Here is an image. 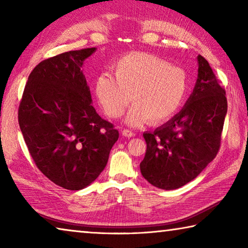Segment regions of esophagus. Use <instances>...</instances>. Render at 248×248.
<instances>
[{
    "mask_svg": "<svg viewBox=\"0 0 248 248\" xmlns=\"http://www.w3.org/2000/svg\"><path fill=\"white\" fill-rule=\"evenodd\" d=\"M134 134H136V133L131 131V130H129V129H124L123 130V136L127 137V138H131V137L134 136Z\"/></svg>",
    "mask_w": 248,
    "mask_h": 248,
    "instance_id": "34e87169",
    "label": "esophagus"
}]
</instances>
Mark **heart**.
<instances>
[{
	"instance_id": "b5f03b06",
	"label": "heart",
	"mask_w": 248,
	"mask_h": 248,
	"mask_svg": "<svg viewBox=\"0 0 248 248\" xmlns=\"http://www.w3.org/2000/svg\"><path fill=\"white\" fill-rule=\"evenodd\" d=\"M111 69L115 77L104 72L95 81L96 97L111 118L123 115L132 100L125 117L128 124L140 125L148 119L161 123L176 114L186 99L189 86L186 71L153 54L128 53Z\"/></svg>"
}]
</instances>
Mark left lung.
Instances as JSON below:
<instances>
[{
	"label": "left lung",
	"mask_w": 248,
	"mask_h": 248,
	"mask_svg": "<svg viewBox=\"0 0 248 248\" xmlns=\"http://www.w3.org/2000/svg\"><path fill=\"white\" fill-rule=\"evenodd\" d=\"M198 60V78L182 110L153 132H144L141 174L153 186L171 190L195 179L217 156L228 111L225 90L208 61Z\"/></svg>",
	"instance_id": "1"
}]
</instances>
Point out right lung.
Returning <instances> with one entry per match:
<instances>
[{
  "label": "right lung",
  "mask_w": 248,
  "mask_h": 248,
  "mask_svg": "<svg viewBox=\"0 0 248 248\" xmlns=\"http://www.w3.org/2000/svg\"><path fill=\"white\" fill-rule=\"evenodd\" d=\"M96 48L46 59L29 74L18 124L29 153L46 177L69 190L91 185L119 138L92 105L82 66Z\"/></svg>",
  "instance_id": "1"
}]
</instances>
